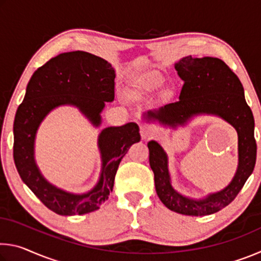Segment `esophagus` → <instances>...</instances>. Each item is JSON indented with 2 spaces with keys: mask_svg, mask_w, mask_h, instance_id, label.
I'll return each instance as SVG.
<instances>
[{
  "mask_svg": "<svg viewBox=\"0 0 261 261\" xmlns=\"http://www.w3.org/2000/svg\"><path fill=\"white\" fill-rule=\"evenodd\" d=\"M140 135H141V138L143 139H151L153 138V136L155 135V131L152 126L149 125H141L140 126Z\"/></svg>",
  "mask_w": 261,
  "mask_h": 261,
  "instance_id": "obj_1",
  "label": "esophagus"
}]
</instances>
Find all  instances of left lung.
<instances>
[{"mask_svg": "<svg viewBox=\"0 0 261 261\" xmlns=\"http://www.w3.org/2000/svg\"><path fill=\"white\" fill-rule=\"evenodd\" d=\"M184 82L179 100L148 112L145 117L158 120L162 124H184L196 114H214L235 127L238 135V168L232 182L218 193L202 200L180 196L170 184L167 155L156 141H149V166L154 173L155 190L163 205L176 213L204 216L216 213L235 199L252 174L257 159L254 139V118L247 106L244 88L240 79L222 60L216 57L193 59L184 57L175 65Z\"/></svg>", "mask_w": 261, "mask_h": 261, "instance_id": "left-lung-1", "label": "left lung"}]
</instances>
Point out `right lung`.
<instances>
[{
  "mask_svg": "<svg viewBox=\"0 0 261 261\" xmlns=\"http://www.w3.org/2000/svg\"><path fill=\"white\" fill-rule=\"evenodd\" d=\"M115 96L112 64L86 51L57 55L31 77L14 122V160L20 178L40 201L60 215H82L100 208L113 191L115 175L131 145L140 140L139 126L127 123L107 127L99 137L102 173L99 183L86 194H71L53 187L39 173L33 158L35 132L43 117L61 105H74L92 123H101L105 101Z\"/></svg>",
  "mask_w": 261,
  "mask_h": 261,
  "instance_id": "1",
  "label": "right lung"
}]
</instances>
